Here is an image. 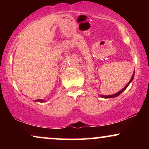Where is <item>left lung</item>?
Here are the masks:
<instances>
[{
	"label": "left lung",
	"mask_w": 149,
	"mask_h": 149,
	"mask_svg": "<svg viewBox=\"0 0 149 149\" xmlns=\"http://www.w3.org/2000/svg\"><path fill=\"white\" fill-rule=\"evenodd\" d=\"M133 78H134V74L132 75V78H131V79H130V80L129 81V83H127V85H126L125 87V88H123V89H122V90H120V91H119L118 92H117V93H116V94H114V95H107V96H106V95H101L100 97H103V98H113V97H117V96H118V95H120V94H121L125 90L126 88H127L128 87V85H130V83H131V81L132 80H133Z\"/></svg>",
	"instance_id": "8db88e82"
}]
</instances>
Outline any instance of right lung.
<instances>
[{"label":"right lung","mask_w":149,"mask_h":149,"mask_svg":"<svg viewBox=\"0 0 149 149\" xmlns=\"http://www.w3.org/2000/svg\"><path fill=\"white\" fill-rule=\"evenodd\" d=\"M35 102H44V100H35Z\"/></svg>","instance_id":"right-lung-1"}]
</instances>
